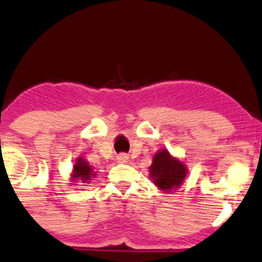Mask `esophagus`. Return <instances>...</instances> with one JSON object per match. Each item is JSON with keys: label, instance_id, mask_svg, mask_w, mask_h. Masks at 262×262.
<instances>
[{"label": "esophagus", "instance_id": "obj_1", "mask_svg": "<svg viewBox=\"0 0 262 262\" xmlns=\"http://www.w3.org/2000/svg\"><path fill=\"white\" fill-rule=\"evenodd\" d=\"M127 161H128V155H126V154L117 155V162L123 164V162H127Z\"/></svg>", "mask_w": 262, "mask_h": 262}]
</instances>
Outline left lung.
Returning a JSON list of instances; mask_svg holds the SVG:
<instances>
[{
	"label": "left lung",
	"mask_w": 262,
	"mask_h": 262,
	"mask_svg": "<svg viewBox=\"0 0 262 262\" xmlns=\"http://www.w3.org/2000/svg\"><path fill=\"white\" fill-rule=\"evenodd\" d=\"M186 173V165L171 156L167 150L157 151V154H155L152 165L150 166V175L154 184L159 188L171 191L181 186Z\"/></svg>",
	"instance_id": "obj_1"
}]
</instances>
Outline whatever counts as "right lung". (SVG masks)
<instances>
[{
	"label": "right lung",
	"mask_w": 262,
	"mask_h": 262,
	"mask_svg": "<svg viewBox=\"0 0 262 262\" xmlns=\"http://www.w3.org/2000/svg\"><path fill=\"white\" fill-rule=\"evenodd\" d=\"M95 173L94 168L91 167L83 159H77L76 164L74 165V172H72V181L80 180L83 184H89L91 177H94Z\"/></svg>",
	"instance_id": "right-lung-1"
}]
</instances>
